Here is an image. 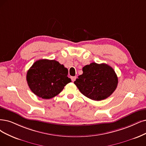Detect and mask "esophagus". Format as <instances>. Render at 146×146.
I'll return each instance as SVG.
<instances>
[{
    "instance_id": "esophagus-1",
    "label": "esophagus",
    "mask_w": 146,
    "mask_h": 146,
    "mask_svg": "<svg viewBox=\"0 0 146 146\" xmlns=\"http://www.w3.org/2000/svg\"><path fill=\"white\" fill-rule=\"evenodd\" d=\"M71 79H72V80L73 82H74L75 80H76V76H72L71 77Z\"/></svg>"
}]
</instances>
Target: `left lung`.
Returning a JSON list of instances; mask_svg holds the SVG:
<instances>
[{
	"mask_svg": "<svg viewBox=\"0 0 146 146\" xmlns=\"http://www.w3.org/2000/svg\"><path fill=\"white\" fill-rule=\"evenodd\" d=\"M74 84L87 98L96 101L104 100L115 90L118 84L117 74L106 64L96 62L87 65L82 68Z\"/></svg>",
	"mask_w": 146,
	"mask_h": 146,
	"instance_id": "obj_1",
	"label": "left lung"
}]
</instances>
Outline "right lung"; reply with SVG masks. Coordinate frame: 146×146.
I'll use <instances>...</instances> for the list:
<instances>
[{
	"mask_svg": "<svg viewBox=\"0 0 146 146\" xmlns=\"http://www.w3.org/2000/svg\"><path fill=\"white\" fill-rule=\"evenodd\" d=\"M68 70L55 60L42 59L34 63L26 74L31 90L43 99H49L60 93L71 79Z\"/></svg>",
	"mask_w": 146,
	"mask_h": 146,
	"instance_id": "add662e5",
	"label": "right lung"
}]
</instances>
